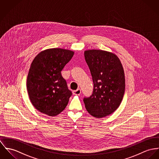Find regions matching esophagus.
Here are the masks:
<instances>
[{"instance_id":"esophagus-1","label":"esophagus","mask_w":159,"mask_h":159,"mask_svg":"<svg viewBox=\"0 0 159 159\" xmlns=\"http://www.w3.org/2000/svg\"><path fill=\"white\" fill-rule=\"evenodd\" d=\"M80 93H81V90H80V89H79V88L77 89H76V90L73 91V94H74V95H80Z\"/></svg>"}]
</instances>
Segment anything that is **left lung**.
Wrapping results in <instances>:
<instances>
[{
  "mask_svg": "<svg viewBox=\"0 0 159 159\" xmlns=\"http://www.w3.org/2000/svg\"><path fill=\"white\" fill-rule=\"evenodd\" d=\"M92 76V95L84 102L88 113L96 118L113 113L120 106L125 91V75L121 62L114 53L98 49L84 52Z\"/></svg>",
  "mask_w": 159,
  "mask_h": 159,
  "instance_id": "left-lung-1",
  "label": "left lung"
}]
</instances>
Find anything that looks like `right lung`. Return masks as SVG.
Wrapping results in <instances>:
<instances>
[{
    "instance_id": "add662e5",
    "label": "right lung",
    "mask_w": 159,
    "mask_h": 159,
    "mask_svg": "<svg viewBox=\"0 0 159 159\" xmlns=\"http://www.w3.org/2000/svg\"><path fill=\"white\" fill-rule=\"evenodd\" d=\"M74 52L51 48L38 53L32 61L27 79V89L32 105L42 113L55 116L66 108L72 93L61 71Z\"/></svg>"
}]
</instances>
